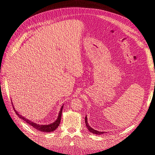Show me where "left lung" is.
Here are the masks:
<instances>
[{"mask_svg": "<svg viewBox=\"0 0 155 155\" xmlns=\"http://www.w3.org/2000/svg\"><path fill=\"white\" fill-rule=\"evenodd\" d=\"M85 124H86V126H87V129H88V130L90 131L91 133H94V134H98V135H99V134H104V133H105L104 132H100V131L96 130H94V129H92V127H91L90 125H89L88 124V121H87V116H85Z\"/></svg>", "mask_w": 155, "mask_h": 155, "instance_id": "1", "label": "left lung"}]
</instances>
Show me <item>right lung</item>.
<instances>
[{
    "mask_svg": "<svg viewBox=\"0 0 155 155\" xmlns=\"http://www.w3.org/2000/svg\"><path fill=\"white\" fill-rule=\"evenodd\" d=\"M63 107V105L61 107V110H60V112H59V116H58V119L56 120L53 124H49V125H44L37 124L35 123L32 122V121H30V120L25 118V117H23L21 115H20L19 114H18V112H17V110H15V109H14V107H13V109H14V110H15V112L16 114L18 117H19V118H21V119L23 120L24 121H25L26 123L29 124V125H31L33 127H34L37 130L42 131V132L48 133V132H51V131L55 130L58 127V126L59 125V124L61 122V114H62Z\"/></svg>",
    "mask_w": 155,
    "mask_h": 155,
    "instance_id": "1",
    "label": "right lung"
}]
</instances>
